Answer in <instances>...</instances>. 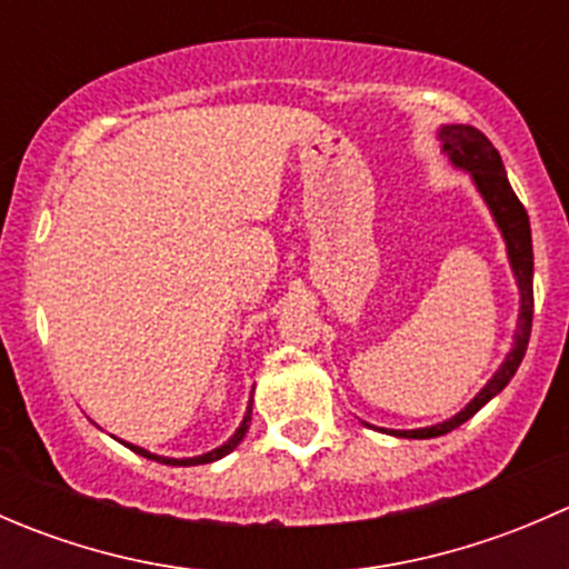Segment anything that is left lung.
<instances>
[{
    "label": "left lung",
    "mask_w": 569,
    "mask_h": 569,
    "mask_svg": "<svg viewBox=\"0 0 569 569\" xmlns=\"http://www.w3.org/2000/svg\"><path fill=\"white\" fill-rule=\"evenodd\" d=\"M438 140L443 142V153L449 157V162L455 164L457 170H465V173L470 176L473 187L479 189L481 200H485L487 209H490L498 231H501L503 244H507L509 267H512L515 280H518L520 313H518V330H515V341H512V349H509V355L503 358V363L498 366L496 375L487 380V386L481 388V391L476 393L473 399L457 412V416L421 429H386V432L393 435V438H410V440H427V438H438V435L451 432V429H457L460 423L468 421L470 416H476V412H479L492 396L501 393L503 388H507V382L515 377V371H518L520 360H523L526 347H529L531 317H533L531 226H529V214H526L523 203L518 200L515 189L509 187L501 153L496 151V146H492L479 129L465 123L440 126ZM366 427H369V423H366Z\"/></svg>",
    "instance_id": "left-lung-1"
}]
</instances>
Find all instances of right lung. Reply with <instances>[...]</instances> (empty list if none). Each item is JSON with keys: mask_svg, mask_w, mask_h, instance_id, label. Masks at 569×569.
Returning a JSON list of instances; mask_svg holds the SVG:
<instances>
[{"mask_svg": "<svg viewBox=\"0 0 569 569\" xmlns=\"http://www.w3.org/2000/svg\"><path fill=\"white\" fill-rule=\"evenodd\" d=\"M250 416H252V396H250L248 410H244V418H242V423H239L237 432H233L231 438H228L222 446H217V449L206 451V455H198V457H181V460H176V457H159V455H153V451L142 449V446L126 443V440H120V443H123L126 449L134 451V455L148 457V460H157V462H164V465H206V462H217V460H222V457H226V455H231V451L237 449L239 443H242V438H244V435H248V429H250Z\"/></svg>", "mask_w": 569, "mask_h": 569, "instance_id": "1", "label": "right lung"}]
</instances>
